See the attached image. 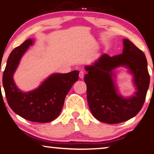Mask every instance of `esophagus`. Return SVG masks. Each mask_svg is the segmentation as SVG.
Returning a JSON list of instances; mask_svg holds the SVG:
<instances>
[{
  "label": "esophagus",
  "instance_id": "1",
  "mask_svg": "<svg viewBox=\"0 0 154 154\" xmlns=\"http://www.w3.org/2000/svg\"><path fill=\"white\" fill-rule=\"evenodd\" d=\"M84 72H83V71H81L80 72H79V77H80V79H83V77H84Z\"/></svg>",
  "mask_w": 154,
  "mask_h": 154
}]
</instances>
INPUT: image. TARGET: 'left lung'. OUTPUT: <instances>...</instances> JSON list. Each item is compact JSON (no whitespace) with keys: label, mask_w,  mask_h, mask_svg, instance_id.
I'll use <instances>...</instances> for the list:
<instances>
[{"label":"left lung","mask_w":154,"mask_h":154,"mask_svg":"<svg viewBox=\"0 0 154 154\" xmlns=\"http://www.w3.org/2000/svg\"><path fill=\"white\" fill-rule=\"evenodd\" d=\"M122 54L113 57L103 54L91 65L85 66L88 74V105L94 117L106 124H119L136 116L144 104L150 77L147 62L143 52L128 39H123ZM124 67L133 75L136 91L125 98L119 93L115 81V69Z\"/></svg>","instance_id":"obj_1"}]
</instances>
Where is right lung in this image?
Listing matches in <instances>:
<instances>
[{
    "label": "right lung",
    "mask_w": 154,
    "mask_h": 154,
    "mask_svg": "<svg viewBox=\"0 0 154 154\" xmlns=\"http://www.w3.org/2000/svg\"><path fill=\"white\" fill-rule=\"evenodd\" d=\"M34 42L35 40L29 38L11 51L2 75V85L7 102L15 113L27 120L47 123L60 113L65 97L79 79V72L53 73L36 89L27 92L20 90L14 82V75L21 58Z\"/></svg>",
    "instance_id": "add662e5"
}]
</instances>
